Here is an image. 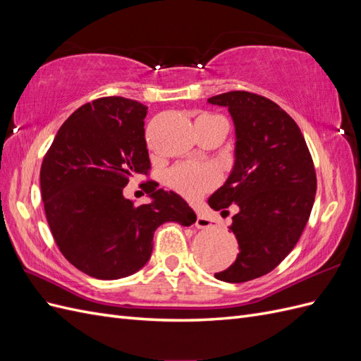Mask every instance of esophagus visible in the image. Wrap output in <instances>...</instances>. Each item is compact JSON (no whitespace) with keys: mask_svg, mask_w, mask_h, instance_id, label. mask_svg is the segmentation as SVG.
Wrapping results in <instances>:
<instances>
[{"mask_svg":"<svg viewBox=\"0 0 361 361\" xmlns=\"http://www.w3.org/2000/svg\"><path fill=\"white\" fill-rule=\"evenodd\" d=\"M214 220L209 216L206 215L203 212H199L197 214V220H195V226H197L199 228H204V227H214Z\"/></svg>","mask_w":361,"mask_h":361,"instance_id":"1","label":"esophagus"}]
</instances>
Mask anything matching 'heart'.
Returning <instances> with one entry per match:
<instances>
[{
    "label": "heart",
    "mask_w": 361,
    "mask_h": 361,
    "mask_svg": "<svg viewBox=\"0 0 361 361\" xmlns=\"http://www.w3.org/2000/svg\"><path fill=\"white\" fill-rule=\"evenodd\" d=\"M216 182L214 167L200 162L179 164L169 173L170 187L183 194L185 197L197 199Z\"/></svg>",
    "instance_id": "heart-1"
}]
</instances>
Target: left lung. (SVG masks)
I'll return each mask as SVG.
<instances>
[{"mask_svg":"<svg viewBox=\"0 0 361 361\" xmlns=\"http://www.w3.org/2000/svg\"><path fill=\"white\" fill-rule=\"evenodd\" d=\"M226 106L235 125V161L207 203L227 212L239 244L236 260L215 279L243 283L274 269L293 250L312 212L316 174L298 125L267 97L227 92L207 99Z\"/></svg>","mask_w":361,"mask_h":361,"instance_id":"left-lung-1","label":"left lung"}]
</instances>
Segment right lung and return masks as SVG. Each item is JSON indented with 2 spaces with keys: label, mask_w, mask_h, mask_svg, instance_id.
Here are the masks:
<instances>
[{
  "label": "right lung",
  "mask_w": 361,
  "mask_h": 361,
  "mask_svg": "<svg viewBox=\"0 0 361 361\" xmlns=\"http://www.w3.org/2000/svg\"><path fill=\"white\" fill-rule=\"evenodd\" d=\"M147 106L120 96L80 106L61 125L42 162L40 191L54 239L71 264L99 280L133 276L154 248L157 228L191 226L197 215L179 194L147 182L137 206L123 188L150 169Z\"/></svg>",
  "instance_id": "obj_1"
}]
</instances>
